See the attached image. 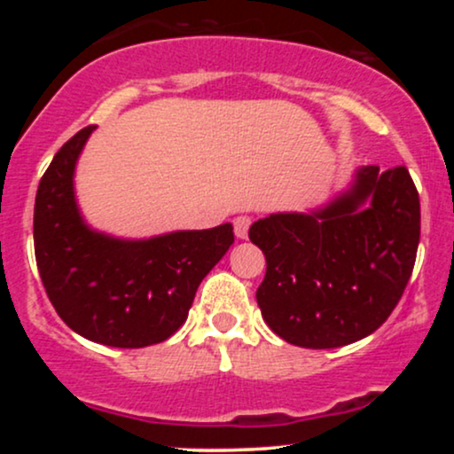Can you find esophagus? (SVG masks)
<instances>
[{
    "instance_id": "obj_1",
    "label": "esophagus",
    "mask_w": 454,
    "mask_h": 454,
    "mask_svg": "<svg viewBox=\"0 0 454 454\" xmlns=\"http://www.w3.org/2000/svg\"><path fill=\"white\" fill-rule=\"evenodd\" d=\"M249 226H252V220H249V217H237V220H234V234H237L239 239H247Z\"/></svg>"
}]
</instances>
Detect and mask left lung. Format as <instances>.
<instances>
[{
    "mask_svg": "<svg viewBox=\"0 0 454 454\" xmlns=\"http://www.w3.org/2000/svg\"><path fill=\"white\" fill-rule=\"evenodd\" d=\"M249 239L267 258L256 299L270 331L314 350L348 346L378 331L408 286L419 192L405 166H367L325 209L269 215L252 223Z\"/></svg>",
    "mask_w": 454,
    "mask_h": 454,
    "instance_id": "1",
    "label": "left lung"
}]
</instances>
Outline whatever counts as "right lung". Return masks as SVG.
Segmentation results:
<instances>
[{"instance_id": "1", "label": "right lung", "mask_w": 454, "mask_h": 454, "mask_svg": "<svg viewBox=\"0 0 454 454\" xmlns=\"http://www.w3.org/2000/svg\"><path fill=\"white\" fill-rule=\"evenodd\" d=\"M96 126L55 153L38 185L34 249L55 311L85 340L145 348L184 325L198 286L234 243L231 223L121 241L85 226L74 200V166Z\"/></svg>"}]
</instances>
